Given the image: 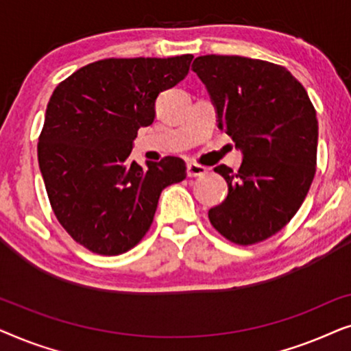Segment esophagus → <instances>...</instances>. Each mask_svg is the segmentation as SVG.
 I'll return each instance as SVG.
<instances>
[{
	"label": "esophagus",
	"mask_w": 351,
	"mask_h": 351,
	"mask_svg": "<svg viewBox=\"0 0 351 351\" xmlns=\"http://www.w3.org/2000/svg\"><path fill=\"white\" fill-rule=\"evenodd\" d=\"M208 169H206L204 166H199V165H195V162H189L186 165V176L189 177H201L204 176Z\"/></svg>",
	"instance_id": "34e87169"
}]
</instances>
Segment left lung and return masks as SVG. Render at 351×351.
<instances>
[{
  "instance_id": "obj_1",
  "label": "left lung",
  "mask_w": 351,
  "mask_h": 351,
  "mask_svg": "<svg viewBox=\"0 0 351 351\" xmlns=\"http://www.w3.org/2000/svg\"><path fill=\"white\" fill-rule=\"evenodd\" d=\"M191 70L208 88L219 128L243 152L237 172L217 166L228 195L209 209L213 227L239 246L286 227L316 172L318 119L304 86L285 66L239 56L196 57Z\"/></svg>"
}]
</instances>
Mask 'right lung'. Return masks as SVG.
I'll use <instances>...</instances> for the list:
<instances>
[{
  "mask_svg": "<svg viewBox=\"0 0 351 351\" xmlns=\"http://www.w3.org/2000/svg\"><path fill=\"white\" fill-rule=\"evenodd\" d=\"M191 54L104 59L59 83L38 138L47 198L65 232L100 256L132 249L150 230L161 191L186 177L180 158L129 160L158 94L189 73Z\"/></svg>",
  "mask_w": 351,
  "mask_h": 351,
  "instance_id": "right-lung-1",
  "label": "right lung"
}]
</instances>
